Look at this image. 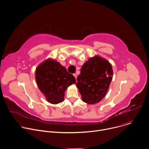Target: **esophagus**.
Here are the masks:
<instances>
[{"label":"esophagus","instance_id":"34e87169","mask_svg":"<svg viewBox=\"0 0 149 149\" xmlns=\"http://www.w3.org/2000/svg\"><path fill=\"white\" fill-rule=\"evenodd\" d=\"M73 75L74 76V77H75V79H77V74H73Z\"/></svg>","mask_w":149,"mask_h":149}]
</instances>
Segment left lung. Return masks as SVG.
Listing matches in <instances>:
<instances>
[{
  "label": "left lung",
  "instance_id": "obj_1",
  "mask_svg": "<svg viewBox=\"0 0 149 149\" xmlns=\"http://www.w3.org/2000/svg\"><path fill=\"white\" fill-rule=\"evenodd\" d=\"M113 74L111 65L100 56L91 58L84 63L76 85L82 101L89 104L100 101L109 89Z\"/></svg>",
  "mask_w": 149,
  "mask_h": 149
}]
</instances>
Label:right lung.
Returning <instances> with one entry per match:
<instances>
[{
    "instance_id": "1",
    "label": "right lung",
    "mask_w": 149,
    "mask_h": 149,
    "mask_svg": "<svg viewBox=\"0 0 149 149\" xmlns=\"http://www.w3.org/2000/svg\"><path fill=\"white\" fill-rule=\"evenodd\" d=\"M35 78L38 86L47 101L56 104L63 100L66 89L76 83L72 74L55 60L48 59L36 68Z\"/></svg>"
}]
</instances>
